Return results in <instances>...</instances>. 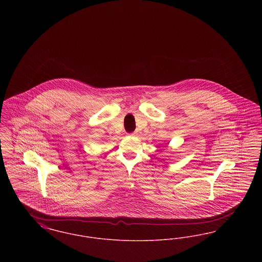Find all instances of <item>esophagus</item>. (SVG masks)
Masks as SVG:
<instances>
[{
	"mask_svg": "<svg viewBox=\"0 0 262 262\" xmlns=\"http://www.w3.org/2000/svg\"><path fill=\"white\" fill-rule=\"evenodd\" d=\"M128 136H129V137H137V133H133V134H129Z\"/></svg>",
	"mask_w": 262,
	"mask_h": 262,
	"instance_id": "esophagus-1",
	"label": "esophagus"
}]
</instances>
